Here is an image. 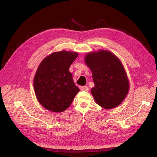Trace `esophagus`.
Segmentation results:
<instances>
[{
  "label": "esophagus",
  "instance_id": "esophagus-1",
  "mask_svg": "<svg viewBox=\"0 0 157 157\" xmlns=\"http://www.w3.org/2000/svg\"><path fill=\"white\" fill-rule=\"evenodd\" d=\"M81 90L82 91H85V92H88V90H89V89H88V88L86 86H81Z\"/></svg>",
  "mask_w": 157,
  "mask_h": 157
}]
</instances>
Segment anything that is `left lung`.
Returning <instances> with one entry per match:
<instances>
[{"label":"left lung","mask_w":157,"mask_h":157,"mask_svg":"<svg viewBox=\"0 0 157 157\" xmlns=\"http://www.w3.org/2000/svg\"><path fill=\"white\" fill-rule=\"evenodd\" d=\"M85 62L92 73L95 86L91 93L95 102L106 109L121 104L128 93L130 83L120 60L112 52L100 49L88 53Z\"/></svg>","instance_id":"obj_1"}]
</instances>
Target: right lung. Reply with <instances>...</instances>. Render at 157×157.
I'll list each match as a JSON object with an SVG mask.
<instances>
[{"label":"right lung","instance_id":"add662e5","mask_svg":"<svg viewBox=\"0 0 157 157\" xmlns=\"http://www.w3.org/2000/svg\"><path fill=\"white\" fill-rule=\"evenodd\" d=\"M78 56L77 52L63 50L52 53L40 63L34 88L37 101L47 110L55 113L66 110L79 92L69 72Z\"/></svg>","mask_w":157,"mask_h":157}]
</instances>
